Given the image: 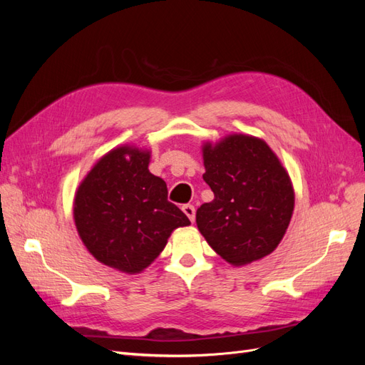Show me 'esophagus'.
Returning <instances> with one entry per match:
<instances>
[{
    "label": "esophagus",
    "instance_id": "esophagus-1",
    "mask_svg": "<svg viewBox=\"0 0 365 365\" xmlns=\"http://www.w3.org/2000/svg\"><path fill=\"white\" fill-rule=\"evenodd\" d=\"M182 212L185 213L187 217L190 219V222H193V220H195V207L190 205V204H185V205H182Z\"/></svg>",
    "mask_w": 365,
    "mask_h": 365
}]
</instances>
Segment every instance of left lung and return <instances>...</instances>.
Masks as SVG:
<instances>
[{"mask_svg": "<svg viewBox=\"0 0 365 365\" xmlns=\"http://www.w3.org/2000/svg\"><path fill=\"white\" fill-rule=\"evenodd\" d=\"M202 157L215 200L196 212L201 235L235 267L268 256L294 212L292 182L277 155L260 138L233 134L205 143Z\"/></svg>", "mask_w": 365, "mask_h": 365, "instance_id": "obj_1", "label": "left lung"}]
</instances>
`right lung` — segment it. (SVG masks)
<instances>
[{
	"label": "right lung",
	"mask_w": 365,
	"mask_h": 365,
	"mask_svg": "<svg viewBox=\"0 0 365 365\" xmlns=\"http://www.w3.org/2000/svg\"><path fill=\"white\" fill-rule=\"evenodd\" d=\"M150 152L120 146L98 160L74 197L83 245L106 267L137 274L155 260L172 231L190 224L168 201V185L148 169Z\"/></svg>",
	"instance_id": "obj_1"
}]
</instances>
